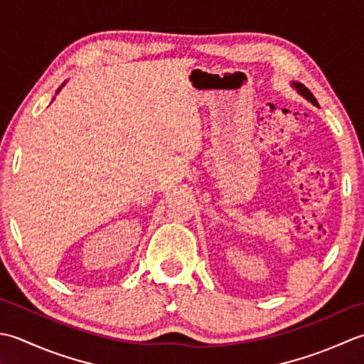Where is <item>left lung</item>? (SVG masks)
<instances>
[{"label": "left lung", "mask_w": 364, "mask_h": 364, "mask_svg": "<svg viewBox=\"0 0 364 364\" xmlns=\"http://www.w3.org/2000/svg\"><path fill=\"white\" fill-rule=\"evenodd\" d=\"M292 86H294V87L296 89V91H299V92H300V94L303 95V97H305L306 100H309L311 103H313V105L318 107V105H317V100H316V97H314L313 94H311V91H309V89H308L305 85H301V83H295V81H294Z\"/></svg>", "instance_id": "1"}]
</instances>
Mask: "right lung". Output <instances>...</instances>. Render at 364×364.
Listing matches in <instances>:
<instances>
[{
	"label": "right lung",
	"instance_id": "add662e5",
	"mask_svg": "<svg viewBox=\"0 0 364 364\" xmlns=\"http://www.w3.org/2000/svg\"><path fill=\"white\" fill-rule=\"evenodd\" d=\"M61 87H63V86H61ZM61 87H59V89H61ZM59 89H58V91H56V94H58V92H59Z\"/></svg>",
	"mask_w": 364,
	"mask_h": 364
}]
</instances>
